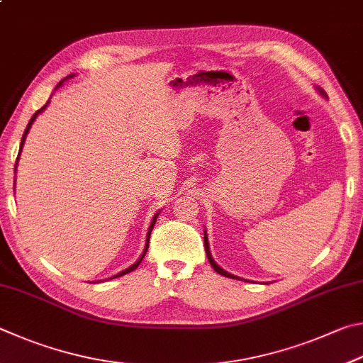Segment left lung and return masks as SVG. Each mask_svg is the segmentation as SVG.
Masks as SVG:
<instances>
[{"instance_id": "8db88e82", "label": "left lung", "mask_w": 363, "mask_h": 363, "mask_svg": "<svg viewBox=\"0 0 363 363\" xmlns=\"http://www.w3.org/2000/svg\"><path fill=\"white\" fill-rule=\"evenodd\" d=\"M317 92H320L323 97H327V94H325V91H322L320 87H317ZM204 245H206V253H207V258H208V262H211V264H212V268L218 272V274H221V276H226V277H230V279H240V281H244L242 277H238V276H234V274H231V272H228V271H225L223 268H220V266L215 263V259H213V257H212V253H211V247H208V239H207V231H204Z\"/></svg>"}]
</instances>
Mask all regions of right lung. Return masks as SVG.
Here are the masks:
<instances>
[{
	"mask_svg": "<svg viewBox=\"0 0 363 363\" xmlns=\"http://www.w3.org/2000/svg\"><path fill=\"white\" fill-rule=\"evenodd\" d=\"M73 76H74V74H69V76H67V78L63 79V81H67V79H69V78H73ZM63 81H60L59 84H57V87H60V86L63 84ZM57 87H55V89H57ZM48 105H49V100H48V104L41 108V110H38V111L33 114V116H31L30 123H28V125H27V129H25V132H23V137H22V142H21V150H18V156H17V161H16V170H17V162H18V157H21V151H22V148H23V145H25V138H27V135H28V130H30V127H31V124L35 123V119L38 118V114H40V113H43L44 110H46V106H48ZM157 217H159V212H157V213H155V217H152V220H151L150 228H148V234H146V242H145V249H143V252H142V255H140V258L137 259L135 263L130 264L129 268L124 269V271H121V272H118V274L111 276L110 279H114V277H121V276L127 274V272H132L133 269H137V268H138V264L142 263V259H143V257H145L146 250H148V245H150V234H151V231H152V228H155V225H156V220H157ZM97 282H99V281H97ZM94 284H95V282H94Z\"/></svg>",
	"mask_w": 363,
	"mask_h": 363,
	"instance_id": "add662e5",
	"label": "right lung"
}]
</instances>
